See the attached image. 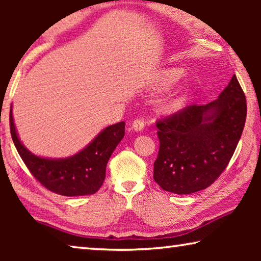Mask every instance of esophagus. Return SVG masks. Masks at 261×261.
I'll use <instances>...</instances> for the list:
<instances>
[{"label":"esophagus","mask_w":261,"mask_h":261,"mask_svg":"<svg viewBox=\"0 0 261 261\" xmlns=\"http://www.w3.org/2000/svg\"><path fill=\"white\" fill-rule=\"evenodd\" d=\"M144 126H145V122L143 118H136V120L132 122V127H134L136 131H141L144 129Z\"/></svg>","instance_id":"1"}]
</instances>
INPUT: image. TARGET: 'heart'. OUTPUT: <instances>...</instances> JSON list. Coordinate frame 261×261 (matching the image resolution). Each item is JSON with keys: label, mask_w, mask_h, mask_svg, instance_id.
Instances as JSON below:
<instances>
[{"label": "heart", "mask_w": 261, "mask_h": 261, "mask_svg": "<svg viewBox=\"0 0 261 261\" xmlns=\"http://www.w3.org/2000/svg\"><path fill=\"white\" fill-rule=\"evenodd\" d=\"M180 76V71L177 69H169L165 70L161 72L160 76L158 78V86L165 87L173 84L174 82L177 81ZM189 90L187 86H180L177 90L174 92V94L170 96L167 101V109L169 110H177L182 108V106L185 103V101L188 99Z\"/></svg>", "instance_id": "heart-1"}]
</instances>
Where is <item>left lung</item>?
Segmentation results:
<instances>
[{
	"label": "left lung",
	"mask_w": 261,
	"mask_h": 261,
	"mask_svg": "<svg viewBox=\"0 0 261 261\" xmlns=\"http://www.w3.org/2000/svg\"><path fill=\"white\" fill-rule=\"evenodd\" d=\"M245 120V94L235 74L216 100L185 106L159 118L154 180L165 191L177 194L208 188L232 158Z\"/></svg>",
	"instance_id": "left-lung-1"
}]
</instances>
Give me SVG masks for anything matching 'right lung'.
<instances>
[{
  "label": "right lung",
  "mask_w": 261,
  "mask_h": 261,
  "mask_svg": "<svg viewBox=\"0 0 261 261\" xmlns=\"http://www.w3.org/2000/svg\"><path fill=\"white\" fill-rule=\"evenodd\" d=\"M10 132L21 160L43 188L61 196L76 197L93 194L101 188L109 158L124 137L125 123L120 122L106 127L82 152L62 160L35 156L21 145L11 109Z\"/></svg>",
  "instance_id": "obj_1"
}]
</instances>
